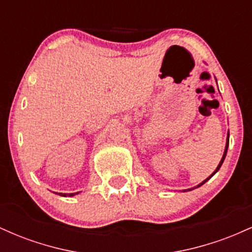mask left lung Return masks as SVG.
<instances>
[{"mask_svg": "<svg viewBox=\"0 0 252 252\" xmlns=\"http://www.w3.org/2000/svg\"><path fill=\"white\" fill-rule=\"evenodd\" d=\"M228 137H230V134H228V132H227V137H226V144H225V150H224V154H222V158H221L220 162H219V164H218V167H217V168H216V170H215V172H213V173H212V174H211V175L209 176V178H207V179H205V180H204V181H202V182H200V184H199V185H198V186H196V187H200V186H202V185H204V184H205V182H206L207 180H210V179H211V178H212V176H213V175H215V174H216V173H217V172H218V170H219V168H220V167H221V164H222V162H224V160H225V156H226V153H227V148H228ZM196 187H193V189H184V192H187V190H192V189H196Z\"/></svg>", "mask_w": 252, "mask_h": 252, "instance_id": "1", "label": "left lung"}]
</instances>
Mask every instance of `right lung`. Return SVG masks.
Wrapping results in <instances>:
<instances>
[{"instance_id": "1", "label": "right lung", "mask_w": 252, "mask_h": 252, "mask_svg": "<svg viewBox=\"0 0 252 252\" xmlns=\"http://www.w3.org/2000/svg\"><path fill=\"white\" fill-rule=\"evenodd\" d=\"M78 193H79V192H77V193H70V194H67V193H59V195H62V196H73V195L78 194Z\"/></svg>"}]
</instances>
